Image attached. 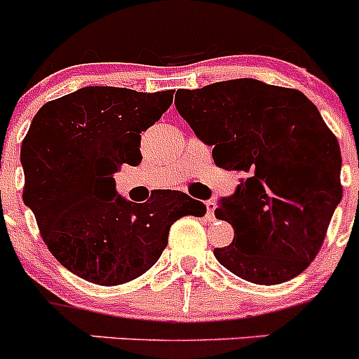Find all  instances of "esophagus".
<instances>
[{
  "mask_svg": "<svg viewBox=\"0 0 359 359\" xmlns=\"http://www.w3.org/2000/svg\"><path fill=\"white\" fill-rule=\"evenodd\" d=\"M206 205V213H208V219H215V208H217V203L213 200H208L205 203Z\"/></svg>",
  "mask_w": 359,
  "mask_h": 359,
  "instance_id": "34e87169",
  "label": "esophagus"
}]
</instances>
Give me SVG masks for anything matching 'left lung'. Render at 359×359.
I'll use <instances>...</instances> for the list:
<instances>
[{"mask_svg": "<svg viewBox=\"0 0 359 359\" xmlns=\"http://www.w3.org/2000/svg\"><path fill=\"white\" fill-rule=\"evenodd\" d=\"M175 107L217 166L243 173L215 210L234 229L215 259L257 285L299 276L342 200L340 147L318 107L299 90L252 78L179 90Z\"/></svg>", "mask_w": 359, "mask_h": 359, "instance_id": "obj_1", "label": "left lung"}]
</instances>
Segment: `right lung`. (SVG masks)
Returning <instances> with one entry per match:
<instances>
[{
    "label": "right lung",
    "mask_w": 359,
    "mask_h": 359,
    "mask_svg": "<svg viewBox=\"0 0 359 359\" xmlns=\"http://www.w3.org/2000/svg\"><path fill=\"white\" fill-rule=\"evenodd\" d=\"M173 90L156 93L85 86L50 100L32 118L20 147L24 203L52 255L95 285H121L146 273L184 215L206 206L161 189L146 203L116 193L121 165L142 161L140 133L172 106Z\"/></svg>",
    "instance_id": "right-lung-1"
}]
</instances>
